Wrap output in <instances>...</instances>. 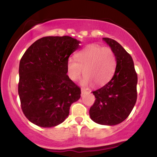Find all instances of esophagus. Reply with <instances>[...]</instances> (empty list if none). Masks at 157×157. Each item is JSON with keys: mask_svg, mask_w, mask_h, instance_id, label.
Listing matches in <instances>:
<instances>
[{"mask_svg": "<svg viewBox=\"0 0 157 157\" xmlns=\"http://www.w3.org/2000/svg\"><path fill=\"white\" fill-rule=\"evenodd\" d=\"M86 92H88V91H86V89H81V94H82V95L83 94L86 93Z\"/></svg>", "mask_w": 157, "mask_h": 157, "instance_id": "obj_1", "label": "esophagus"}]
</instances>
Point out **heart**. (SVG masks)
<instances>
[{
	"mask_svg": "<svg viewBox=\"0 0 157 157\" xmlns=\"http://www.w3.org/2000/svg\"><path fill=\"white\" fill-rule=\"evenodd\" d=\"M76 58L70 57L67 61L68 75L72 81H77L83 70L82 83L85 85L92 83L96 87L103 86L116 69V55L110 47L89 45L77 54Z\"/></svg>",
	"mask_w": 157,
	"mask_h": 157,
	"instance_id": "heart-1",
	"label": "heart"
}]
</instances>
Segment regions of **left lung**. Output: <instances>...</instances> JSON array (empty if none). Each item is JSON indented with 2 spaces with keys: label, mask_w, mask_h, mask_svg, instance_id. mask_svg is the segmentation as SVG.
I'll use <instances>...</instances> for the list:
<instances>
[{
  "label": "left lung",
  "mask_w": 157,
  "mask_h": 157,
  "mask_svg": "<svg viewBox=\"0 0 157 157\" xmlns=\"http://www.w3.org/2000/svg\"><path fill=\"white\" fill-rule=\"evenodd\" d=\"M114 52L117 66L112 78L100 89L92 91L94 103L90 117L100 125H114L129 116L137 98V75L131 56L114 40L103 37Z\"/></svg>",
  "instance_id": "1"
}]
</instances>
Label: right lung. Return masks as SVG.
Here are the masks:
<instances>
[{"label":"right lung","mask_w":157,"mask_h":157,"mask_svg":"<svg viewBox=\"0 0 157 157\" xmlns=\"http://www.w3.org/2000/svg\"><path fill=\"white\" fill-rule=\"evenodd\" d=\"M69 36H48L36 40L21 57L18 94L21 109L32 123L56 126L68 117L80 89L67 75L69 56L80 46Z\"/></svg>","instance_id":"obj_1"}]
</instances>
